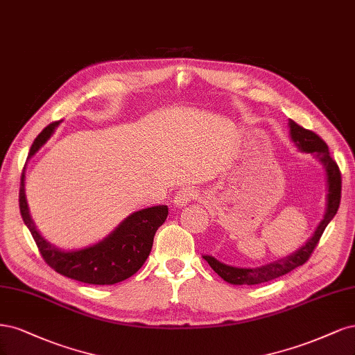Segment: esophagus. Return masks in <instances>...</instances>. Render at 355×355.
<instances>
[{"label": "esophagus", "mask_w": 355, "mask_h": 355, "mask_svg": "<svg viewBox=\"0 0 355 355\" xmlns=\"http://www.w3.org/2000/svg\"><path fill=\"white\" fill-rule=\"evenodd\" d=\"M198 198V191L194 190L193 187H186V189H181L180 191H177L175 198H174V205L175 208H182L189 205L191 200H194Z\"/></svg>", "instance_id": "34e87169"}]
</instances>
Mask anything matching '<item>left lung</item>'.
<instances>
[{
    "instance_id": "1",
    "label": "left lung",
    "mask_w": 355,
    "mask_h": 355,
    "mask_svg": "<svg viewBox=\"0 0 355 355\" xmlns=\"http://www.w3.org/2000/svg\"><path fill=\"white\" fill-rule=\"evenodd\" d=\"M291 127V139L295 143V146L300 148L301 152L311 153L314 155L320 162L323 164L326 169V177H327V205H326V212L322 223L318 224L313 237L308 240V242L296 250L295 254L284 257L282 259L268 262L266 266L255 267V268H239L232 267L220 262L211 255H203V258L208 261L211 268L218 274L221 279L232 284H258L277 279L280 276H284L289 271L298 268L300 266L305 264V262L310 259L311 254L314 252L315 246L318 245V240L322 237L324 228L331 221V218L336 215L339 203H340V189H342V178H340V171L338 164L331 159L329 153L327 144L320 139V137L310 131L300 127L298 123L289 121Z\"/></svg>"
}]
</instances>
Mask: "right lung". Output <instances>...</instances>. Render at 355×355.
<instances>
[{
	"label": "right lung",
	"mask_w": 355,
	"mask_h": 355,
	"mask_svg": "<svg viewBox=\"0 0 355 355\" xmlns=\"http://www.w3.org/2000/svg\"><path fill=\"white\" fill-rule=\"evenodd\" d=\"M57 127L59 122H53L38 134L28 159L47 143ZM19 208L44 261L62 276L88 284H115L139 271L150 254L156 230L168 216L165 205L137 211L97 245L78 250H62L40 234L31 218L25 194V168L20 178Z\"/></svg>",
	"instance_id": "right-lung-1"
}]
</instances>
